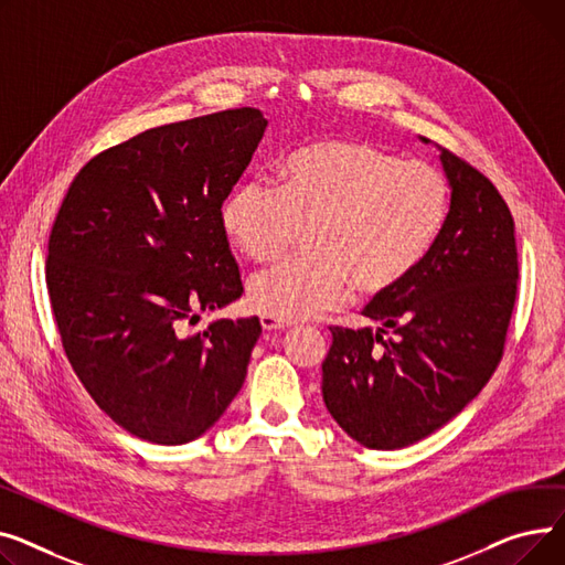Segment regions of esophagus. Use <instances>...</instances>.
Segmentation results:
<instances>
[{"label":"esophagus","mask_w":565,"mask_h":565,"mask_svg":"<svg viewBox=\"0 0 565 565\" xmlns=\"http://www.w3.org/2000/svg\"><path fill=\"white\" fill-rule=\"evenodd\" d=\"M259 323H262V328L264 330H285V328H289L291 323H287V321H282V319H276V317H267V315H262L259 317Z\"/></svg>","instance_id":"1"}]
</instances>
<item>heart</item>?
I'll list each match as a JSON object with an SVG mask.
<instances>
[{"label": "heart", "mask_w": 565, "mask_h": 565, "mask_svg": "<svg viewBox=\"0 0 565 565\" xmlns=\"http://www.w3.org/2000/svg\"><path fill=\"white\" fill-rule=\"evenodd\" d=\"M447 178L362 141L321 139L276 163V189L248 180L221 205L225 239L267 264L310 230L312 257L287 259L248 282L250 306L296 321L402 287L440 242L449 218Z\"/></svg>", "instance_id": "heart-1"}]
</instances>
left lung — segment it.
<instances>
[{
	"label": "left lung",
	"instance_id": "obj_1",
	"mask_svg": "<svg viewBox=\"0 0 565 565\" xmlns=\"http://www.w3.org/2000/svg\"><path fill=\"white\" fill-rule=\"evenodd\" d=\"M438 150L451 191L440 242L402 287L364 308L376 330L330 328L321 364L328 413L370 449H402L445 426L504 353L518 291L513 216L486 175Z\"/></svg>",
	"mask_w": 565,
	"mask_h": 565
}]
</instances>
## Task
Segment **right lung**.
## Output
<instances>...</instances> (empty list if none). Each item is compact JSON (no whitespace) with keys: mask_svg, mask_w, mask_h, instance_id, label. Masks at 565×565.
<instances>
[{"mask_svg":"<svg viewBox=\"0 0 565 565\" xmlns=\"http://www.w3.org/2000/svg\"><path fill=\"white\" fill-rule=\"evenodd\" d=\"M267 118L227 109L161 125L93 157L77 173L47 246V291L75 374L116 424L186 445L242 390L257 317L180 323L244 294L221 205Z\"/></svg>","mask_w":565,"mask_h":565,"instance_id":"obj_1","label":"right lung"}]
</instances>
